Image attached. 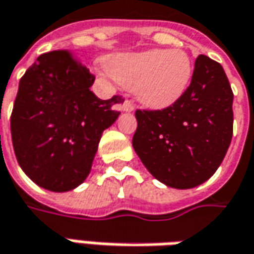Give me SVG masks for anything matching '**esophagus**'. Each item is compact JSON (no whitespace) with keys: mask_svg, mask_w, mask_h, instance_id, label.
Wrapping results in <instances>:
<instances>
[{"mask_svg":"<svg viewBox=\"0 0 254 254\" xmlns=\"http://www.w3.org/2000/svg\"><path fill=\"white\" fill-rule=\"evenodd\" d=\"M122 110L125 111V112H132V111L135 110V107H133V104L130 101H125L124 105H122Z\"/></svg>","mask_w":254,"mask_h":254,"instance_id":"obj_1","label":"esophagus"}]
</instances>
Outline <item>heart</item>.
<instances>
[{
	"label": "heart",
	"instance_id": "1",
	"mask_svg": "<svg viewBox=\"0 0 254 254\" xmlns=\"http://www.w3.org/2000/svg\"><path fill=\"white\" fill-rule=\"evenodd\" d=\"M105 74L150 110H164L186 94L194 74L192 59L183 49H153L111 57Z\"/></svg>",
	"mask_w": 254,
	"mask_h": 254
}]
</instances>
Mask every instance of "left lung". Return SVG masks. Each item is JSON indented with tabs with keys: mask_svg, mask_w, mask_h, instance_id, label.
<instances>
[{
	"mask_svg": "<svg viewBox=\"0 0 254 254\" xmlns=\"http://www.w3.org/2000/svg\"><path fill=\"white\" fill-rule=\"evenodd\" d=\"M233 92L222 66L197 57L186 94L162 111H136L133 149L154 179L188 190L221 166L233 132Z\"/></svg>",
	"mask_w": 254,
	"mask_h": 254,
	"instance_id": "obj_1",
	"label": "left lung"
}]
</instances>
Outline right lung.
<instances>
[{
  "mask_svg": "<svg viewBox=\"0 0 254 254\" xmlns=\"http://www.w3.org/2000/svg\"><path fill=\"white\" fill-rule=\"evenodd\" d=\"M95 77L66 50L36 59L19 81L11 115L13 152L39 187L66 192L91 171L102 132L119 117L122 97L100 100Z\"/></svg>",
  "mask_w": 254,
  "mask_h": 254,
  "instance_id": "1",
  "label": "right lung"
}]
</instances>
